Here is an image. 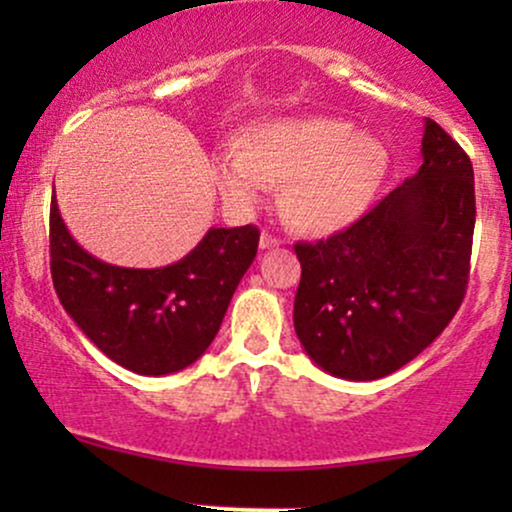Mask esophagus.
<instances>
[{"instance_id": "obj_1", "label": "esophagus", "mask_w": 512, "mask_h": 512, "mask_svg": "<svg viewBox=\"0 0 512 512\" xmlns=\"http://www.w3.org/2000/svg\"><path fill=\"white\" fill-rule=\"evenodd\" d=\"M279 243H281V238L272 236V233H269V231H262V236H260V248H262V250L276 248V245H279Z\"/></svg>"}]
</instances>
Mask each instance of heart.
I'll use <instances>...</instances> for the list:
<instances>
[{
    "label": "heart",
    "instance_id": "1",
    "mask_svg": "<svg viewBox=\"0 0 512 512\" xmlns=\"http://www.w3.org/2000/svg\"><path fill=\"white\" fill-rule=\"evenodd\" d=\"M387 163L385 144L373 134L354 132L339 117L305 115L257 125L245 149L226 144L214 156V175L238 209L255 207L272 185H286V219L305 233H332L368 207Z\"/></svg>",
    "mask_w": 512,
    "mask_h": 512
}]
</instances>
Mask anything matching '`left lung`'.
Instances as JSON below:
<instances>
[{
  "label": "left lung",
  "mask_w": 512,
  "mask_h": 512,
  "mask_svg": "<svg viewBox=\"0 0 512 512\" xmlns=\"http://www.w3.org/2000/svg\"><path fill=\"white\" fill-rule=\"evenodd\" d=\"M421 168L344 231L296 243L293 325L308 356L344 380L407 366L460 310L469 281L474 170L426 120Z\"/></svg>",
  "instance_id": "left-lung-1"
}]
</instances>
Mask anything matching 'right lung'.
<instances>
[{
  "label": "right lung",
  "instance_id": "right-lung-1",
  "mask_svg": "<svg viewBox=\"0 0 512 512\" xmlns=\"http://www.w3.org/2000/svg\"><path fill=\"white\" fill-rule=\"evenodd\" d=\"M257 226L209 228L180 262L129 269L96 260L69 236L50 202V272L57 298L105 356L139 375L195 363L219 332L257 255Z\"/></svg>",
  "mask_w": 512,
  "mask_h": 512
}]
</instances>
